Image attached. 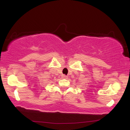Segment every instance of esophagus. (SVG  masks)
<instances>
[{"label": "esophagus", "instance_id": "obj_1", "mask_svg": "<svg viewBox=\"0 0 130 130\" xmlns=\"http://www.w3.org/2000/svg\"><path fill=\"white\" fill-rule=\"evenodd\" d=\"M62 78H67V76L65 75V74H63V75H62Z\"/></svg>", "mask_w": 130, "mask_h": 130}]
</instances>
